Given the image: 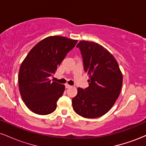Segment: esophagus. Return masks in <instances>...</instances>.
Returning a JSON list of instances; mask_svg holds the SVG:
<instances>
[{"mask_svg":"<svg viewBox=\"0 0 146 146\" xmlns=\"http://www.w3.org/2000/svg\"><path fill=\"white\" fill-rule=\"evenodd\" d=\"M65 87H66V88H71V85L68 84H65Z\"/></svg>","mask_w":146,"mask_h":146,"instance_id":"1","label":"esophagus"}]
</instances>
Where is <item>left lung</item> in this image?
<instances>
[{"label": "left lung", "mask_w": 146, "mask_h": 146, "mask_svg": "<svg viewBox=\"0 0 146 146\" xmlns=\"http://www.w3.org/2000/svg\"><path fill=\"white\" fill-rule=\"evenodd\" d=\"M84 69L89 75V86L78 88L72 105L78 115L97 118L113 107L121 91L123 76L115 58L98 43L82 40L77 44Z\"/></svg>", "instance_id": "left-lung-1"}]
</instances>
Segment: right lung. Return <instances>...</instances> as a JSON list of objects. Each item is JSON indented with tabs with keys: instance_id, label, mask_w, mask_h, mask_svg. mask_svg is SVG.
Wrapping results in <instances>:
<instances>
[{
	"instance_id": "add662e5",
	"label": "right lung",
	"mask_w": 146,
	"mask_h": 146,
	"mask_svg": "<svg viewBox=\"0 0 146 146\" xmlns=\"http://www.w3.org/2000/svg\"><path fill=\"white\" fill-rule=\"evenodd\" d=\"M78 40L49 36L35 45L22 63L18 74L21 98L30 110L48 115L56 109L64 85L49 80Z\"/></svg>"
}]
</instances>
